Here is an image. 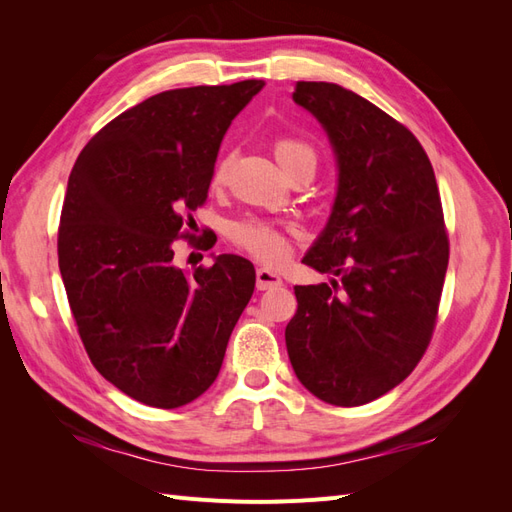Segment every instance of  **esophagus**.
Wrapping results in <instances>:
<instances>
[{
  "instance_id": "obj_1",
  "label": "esophagus",
  "mask_w": 512,
  "mask_h": 512,
  "mask_svg": "<svg viewBox=\"0 0 512 512\" xmlns=\"http://www.w3.org/2000/svg\"><path fill=\"white\" fill-rule=\"evenodd\" d=\"M277 286H282V277L275 271H271V269L256 271V288L258 290H269V288H277Z\"/></svg>"
}]
</instances>
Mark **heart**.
<instances>
[{"label":"heart","mask_w":512,"mask_h":512,"mask_svg":"<svg viewBox=\"0 0 512 512\" xmlns=\"http://www.w3.org/2000/svg\"><path fill=\"white\" fill-rule=\"evenodd\" d=\"M275 158L282 164L284 170H288L297 162H314L316 164V149L309 145L303 138L297 136H282L275 141ZM230 158L222 156L220 162L215 164L213 170V183L218 185L228 175ZM299 228L294 224H273L265 220H245L232 224L228 230L230 241L243 252L252 254L256 260L265 262V265H280V262L288 256L290 250V237H294Z\"/></svg>","instance_id":"obj_1"}]
</instances>
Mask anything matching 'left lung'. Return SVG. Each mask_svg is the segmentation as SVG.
<instances>
[{
  "label": "left lung",
  "instance_id": "1",
  "mask_svg": "<svg viewBox=\"0 0 512 512\" xmlns=\"http://www.w3.org/2000/svg\"><path fill=\"white\" fill-rule=\"evenodd\" d=\"M292 100L333 145L331 218L303 262L337 280L294 286L286 348L305 389L363 406L404 382L436 327L448 235L436 175L416 136L335 83L299 81Z\"/></svg>",
  "mask_w": 512,
  "mask_h": 512
}]
</instances>
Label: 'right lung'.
<instances>
[{"label": "right lung", "instance_id": "right-lung-1", "mask_svg": "<svg viewBox=\"0 0 512 512\" xmlns=\"http://www.w3.org/2000/svg\"><path fill=\"white\" fill-rule=\"evenodd\" d=\"M262 81L162 91L128 108L76 158L57 256L83 346L145 406L173 410L218 378L256 271L235 254L183 273L173 243L205 205L222 138ZM215 239L207 235L205 250Z\"/></svg>", "mask_w": 512, "mask_h": 512}]
</instances>
